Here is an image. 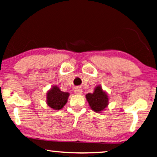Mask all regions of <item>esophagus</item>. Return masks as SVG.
Returning <instances> with one entry per match:
<instances>
[{"label":"esophagus","instance_id":"esophagus-1","mask_svg":"<svg viewBox=\"0 0 157 157\" xmlns=\"http://www.w3.org/2000/svg\"><path fill=\"white\" fill-rule=\"evenodd\" d=\"M74 92H75V94L77 95H81L82 94V89L81 88H79V87H78V88H76L75 89Z\"/></svg>","mask_w":157,"mask_h":157}]
</instances>
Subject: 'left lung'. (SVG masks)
Returning <instances> with one entry per match:
<instances>
[{"label":"left lung","instance_id":"obj_1","mask_svg":"<svg viewBox=\"0 0 157 157\" xmlns=\"http://www.w3.org/2000/svg\"><path fill=\"white\" fill-rule=\"evenodd\" d=\"M86 98L90 107L96 113H102L109 105V95L100 85L95 87L94 93L87 94Z\"/></svg>","mask_w":157,"mask_h":157}]
</instances>
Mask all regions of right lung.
I'll return each mask as SVG.
<instances>
[{"mask_svg":"<svg viewBox=\"0 0 157 157\" xmlns=\"http://www.w3.org/2000/svg\"><path fill=\"white\" fill-rule=\"evenodd\" d=\"M70 94L63 92L57 86H53L46 94L48 106L54 110L62 109L68 101Z\"/></svg>","mask_w":157,"mask_h":157,"instance_id":"add662e5","label":"right lung"}]
</instances>
